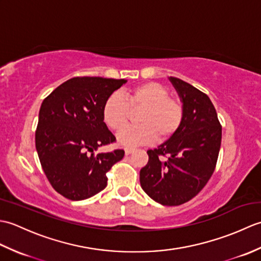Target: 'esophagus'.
<instances>
[{"instance_id": "esophagus-1", "label": "esophagus", "mask_w": 261, "mask_h": 261, "mask_svg": "<svg viewBox=\"0 0 261 261\" xmlns=\"http://www.w3.org/2000/svg\"><path fill=\"white\" fill-rule=\"evenodd\" d=\"M124 151H125V154H130L131 152H134V151H135V148H132V147H126V148H124Z\"/></svg>"}]
</instances>
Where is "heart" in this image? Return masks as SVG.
I'll use <instances>...</instances> for the list:
<instances>
[{
    "label": "heart",
    "instance_id": "1",
    "mask_svg": "<svg viewBox=\"0 0 261 261\" xmlns=\"http://www.w3.org/2000/svg\"><path fill=\"white\" fill-rule=\"evenodd\" d=\"M139 110L136 121L139 124L125 127L118 135L123 146H137L151 141L170 139L182 124L185 108L179 97L169 95L167 87L156 82H145L122 94H111L105 99L102 114L107 125L120 131L130 119V111Z\"/></svg>",
    "mask_w": 261,
    "mask_h": 261
}]
</instances>
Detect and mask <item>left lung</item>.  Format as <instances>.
<instances>
[{"label":"left lung","instance_id":"obj_1","mask_svg":"<svg viewBox=\"0 0 261 261\" xmlns=\"http://www.w3.org/2000/svg\"><path fill=\"white\" fill-rule=\"evenodd\" d=\"M170 81L184 103V121L168 141L147 151L149 160L140 170V184L153 201L176 206L195 197L212 177L222 126L206 94L177 77Z\"/></svg>","mask_w":261,"mask_h":261}]
</instances>
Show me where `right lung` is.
Instances as JSON below:
<instances>
[{
    "label": "right lung",
    "instance_id": "add662e5",
    "mask_svg": "<svg viewBox=\"0 0 261 261\" xmlns=\"http://www.w3.org/2000/svg\"><path fill=\"white\" fill-rule=\"evenodd\" d=\"M126 81L74 77L43 99L36 130L41 167L60 195L82 201L103 191L107 173L123 158L124 150L94 153L116 142L103 120V105Z\"/></svg>",
    "mask_w": 261,
    "mask_h": 261
}]
</instances>
